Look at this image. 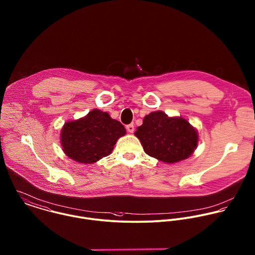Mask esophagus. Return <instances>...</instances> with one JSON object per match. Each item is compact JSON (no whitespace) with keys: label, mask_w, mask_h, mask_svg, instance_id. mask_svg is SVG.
Segmentation results:
<instances>
[{"label":"esophagus","mask_w":255,"mask_h":255,"mask_svg":"<svg viewBox=\"0 0 255 255\" xmlns=\"http://www.w3.org/2000/svg\"><path fill=\"white\" fill-rule=\"evenodd\" d=\"M126 129L129 133H133L134 132V125L133 124H129L126 126Z\"/></svg>","instance_id":"esophagus-1"}]
</instances>
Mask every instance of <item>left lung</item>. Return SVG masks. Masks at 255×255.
I'll return each mask as SVG.
<instances>
[{"label":"left lung","instance_id":"left-lung-1","mask_svg":"<svg viewBox=\"0 0 255 255\" xmlns=\"http://www.w3.org/2000/svg\"><path fill=\"white\" fill-rule=\"evenodd\" d=\"M135 136L150 156L166 163L189 157L198 144L196 129L182 117H168L162 111L146 115Z\"/></svg>","mask_w":255,"mask_h":255}]
</instances>
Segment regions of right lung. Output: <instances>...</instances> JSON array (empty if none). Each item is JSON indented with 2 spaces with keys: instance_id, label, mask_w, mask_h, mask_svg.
I'll return each mask as SVG.
<instances>
[{
  "instance_id": "obj_1",
  "label": "right lung",
  "mask_w": 255,
  "mask_h": 255,
  "mask_svg": "<svg viewBox=\"0 0 255 255\" xmlns=\"http://www.w3.org/2000/svg\"><path fill=\"white\" fill-rule=\"evenodd\" d=\"M126 134L124 126L107 112L94 109L83 118L65 123L61 145L70 158L94 163L111 153L117 140Z\"/></svg>"
}]
</instances>
